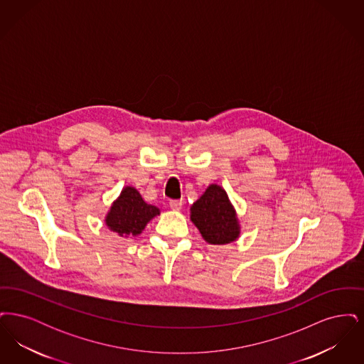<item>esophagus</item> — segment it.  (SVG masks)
<instances>
[{
  "label": "esophagus",
  "instance_id": "1",
  "mask_svg": "<svg viewBox=\"0 0 364 364\" xmlns=\"http://www.w3.org/2000/svg\"><path fill=\"white\" fill-rule=\"evenodd\" d=\"M181 206H183V202H181V200H177V199L169 200V208H173V210H180Z\"/></svg>",
  "mask_w": 364,
  "mask_h": 364
}]
</instances>
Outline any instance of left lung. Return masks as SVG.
<instances>
[{"mask_svg":"<svg viewBox=\"0 0 364 364\" xmlns=\"http://www.w3.org/2000/svg\"><path fill=\"white\" fill-rule=\"evenodd\" d=\"M191 220L210 244H228L239 237V224L225 191L213 184L191 206Z\"/></svg>","mask_w":364,"mask_h":364,"instance_id":"8db88e82","label":"left lung"}]
</instances>
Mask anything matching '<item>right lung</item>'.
<instances>
[{
    "label": "right lung",
    "instance_id": "add662e5",
    "mask_svg": "<svg viewBox=\"0 0 364 364\" xmlns=\"http://www.w3.org/2000/svg\"><path fill=\"white\" fill-rule=\"evenodd\" d=\"M156 214H159V210L156 206L147 205L135 188L127 187L110 208L106 225L120 236H136Z\"/></svg>",
    "mask_w": 364,
    "mask_h": 364
}]
</instances>
